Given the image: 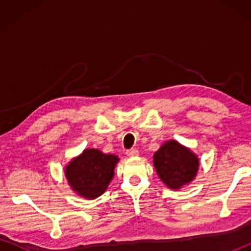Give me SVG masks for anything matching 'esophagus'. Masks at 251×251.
I'll return each instance as SVG.
<instances>
[{
  "instance_id": "1",
  "label": "esophagus",
  "mask_w": 251,
  "mask_h": 251,
  "mask_svg": "<svg viewBox=\"0 0 251 251\" xmlns=\"http://www.w3.org/2000/svg\"><path fill=\"white\" fill-rule=\"evenodd\" d=\"M139 151L136 150V148H131V150H128L126 151V155L128 157H135V156H138Z\"/></svg>"
}]
</instances>
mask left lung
Masks as SVG:
<instances>
[{"mask_svg": "<svg viewBox=\"0 0 251 251\" xmlns=\"http://www.w3.org/2000/svg\"><path fill=\"white\" fill-rule=\"evenodd\" d=\"M154 166L160 180L168 188L177 190L194 180L199 159L189 148L176 141H169L154 154Z\"/></svg>", "mask_w": 251, "mask_h": 251, "instance_id": "left-lung-1", "label": "left lung"}]
</instances>
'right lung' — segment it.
<instances>
[{
	"mask_svg": "<svg viewBox=\"0 0 251 251\" xmlns=\"http://www.w3.org/2000/svg\"><path fill=\"white\" fill-rule=\"evenodd\" d=\"M118 160L116 155L88 148L66 165L65 177L79 196L95 199L107 189Z\"/></svg>",
	"mask_w": 251,
	"mask_h": 251,
	"instance_id": "1",
	"label": "right lung"
}]
</instances>
